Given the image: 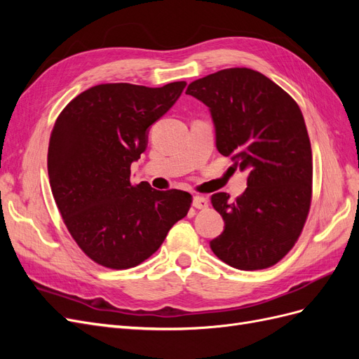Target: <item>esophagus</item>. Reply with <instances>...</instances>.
Instances as JSON below:
<instances>
[{
  "label": "esophagus",
  "instance_id": "34e87169",
  "mask_svg": "<svg viewBox=\"0 0 359 359\" xmlns=\"http://www.w3.org/2000/svg\"><path fill=\"white\" fill-rule=\"evenodd\" d=\"M191 205H193L196 210H205V208H208L210 202H208V199L203 198V196H194Z\"/></svg>",
  "mask_w": 359,
  "mask_h": 359
}]
</instances>
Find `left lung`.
<instances>
[{"instance_id": "obj_1", "label": "left lung", "mask_w": 359, "mask_h": 359, "mask_svg": "<svg viewBox=\"0 0 359 359\" xmlns=\"http://www.w3.org/2000/svg\"><path fill=\"white\" fill-rule=\"evenodd\" d=\"M186 94L208 106L219 153L248 173L235 202L227 193L212 194L224 231L211 250L236 269L277 264L297 243L311 201V147L299 106L265 74L245 67L205 76Z\"/></svg>"}]
</instances>
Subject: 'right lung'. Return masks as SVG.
I'll return each instance as SVG.
<instances>
[{
    "instance_id": "obj_1",
    "label": "right lung",
    "mask_w": 359,
    "mask_h": 359,
    "mask_svg": "<svg viewBox=\"0 0 359 359\" xmlns=\"http://www.w3.org/2000/svg\"><path fill=\"white\" fill-rule=\"evenodd\" d=\"M186 85L102 83L73 99L55 121L48 151L52 194L73 240L94 262L114 269L139 265L187 215L190 193L130 181L149 127Z\"/></svg>"
}]
</instances>
